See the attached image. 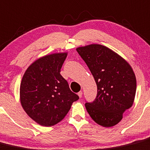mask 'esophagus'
<instances>
[{
	"label": "esophagus",
	"mask_w": 150,
	"mask_h": 150,
	"mask_svg": "<svg viewBox=\"0 0 150 150\" xmlns=\"http://www.w3.org/2000/svg\"><path fill=\"white\" fill-rule=\"evenodd\" d=\"M78 96H79V97H80V98H81V97H82V94H83V92H82V91H80L78 93Z\"/></svg>",
	"instance_id": "1"
}]
</instances>
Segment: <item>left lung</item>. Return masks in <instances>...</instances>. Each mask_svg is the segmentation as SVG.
Segmentation results:
<instances>
[{"label":"left lung","instance_id":"1","mask_svg":"<svg viewBox=\"0 0 150 150\" xmlns=\"http://www.w3.org/2000/svg\"><path fill=\"white\" fill-rule=\"evenodd\" d=\"M77 52L91 71L97 87L94 101L86 102L87 112L103 127L118 124L136 95V79L131 67L115 52L100 45L78 47Z\"/></svg>","mask_w":150,"mask_h":150}]
</instances>
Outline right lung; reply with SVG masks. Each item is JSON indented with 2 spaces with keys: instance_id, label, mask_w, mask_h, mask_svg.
<instances>
[{
  "instance_id": "add662e5",
  "label": "right lung",
  "mask_w": 150,
  "mask_h": 150,
  "mask_svg": "<svg viewBox=\"0 0 150 150\" xmlns=\"http://www.w3.org/2000/svg\"><path fill=\"white\" fill-rule=\"evenodd\" d=\"M67 54L47 55L33 62L20 84V102L28 115L42 126L62 121L79 97L60 74Z\"/></svg>"
}]
</instances>
